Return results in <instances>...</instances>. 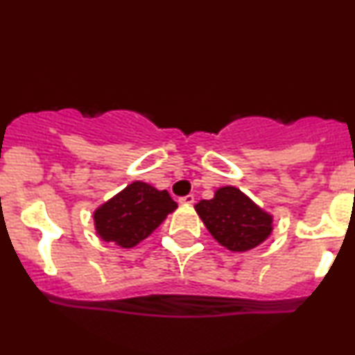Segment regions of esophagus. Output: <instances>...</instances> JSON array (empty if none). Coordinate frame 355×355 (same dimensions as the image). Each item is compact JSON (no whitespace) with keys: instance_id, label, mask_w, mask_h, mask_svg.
Segmentation results:
<instances>
[{"instance_id":"1","label":"esophagus","mask_w":355,"mask_h":355,"mask_svg":"<svg viewBox=\"0 0 355 355\" xmlns=\"http://www.w3.org/2000/svg\"><path fill=\"white\" fill-rule=\"evenodd\" d=\"M182 205H191L195 202V196L193 195H187V196H182L180 200H178Z\"/></svg>"}]
</instances>
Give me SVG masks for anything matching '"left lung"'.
I'll use <instances>...</instances> for the list:
<instances>
[{"label":"left lung","instance_id":"left-lung-1","mask_svg":"<svg viewBox=\"0 0 355 355\" xmlns=\"http://www.w3.org/2000/svg\"><path fill=\"white\" fill-rule=\"evenodd\" d=\"M195 210L211 236L233 253L253 250L272 233L275 216L233 185L216 189L213 198L200 200Z\"/></svg>","mask_w":355,"mask_h":355}]
</instances>
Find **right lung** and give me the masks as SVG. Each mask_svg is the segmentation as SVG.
<instances>
[{"mask_svg":"<svg viewBox=\"0 0 355 355\" xmlns=\"http://www.w3.org/2000/svg\"><path fill=\"white\" fill-rule=\"evenodd\" d=\"M177 207L166 190L135 180L94 210V228L102 241L129 250L150 236Z\"/></svg>","mask_w":355,"mask_h":355,"instance_id":"add662e5","label":"right lung"}]
</instances>
